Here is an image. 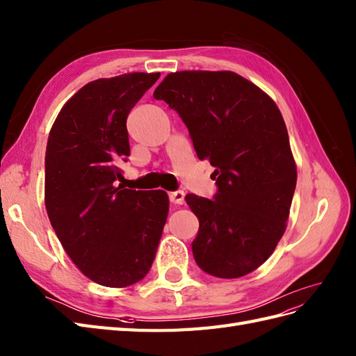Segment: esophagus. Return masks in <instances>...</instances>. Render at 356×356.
<instances>
[{
    "instance_id": "obj_1",
    "label": "esophagus",
    "mask_w": 356,
    "mask_h": 356,
    "mask_svg": "<svg viewBox=\"0 0 356 356\" xmlns=\"http://www.w3.org/2000/svg\"><path fill=\"white\" fill-rule=\"evenodd\" d=\"M184 196L186 193L183 190H177V192H170L169 193V201L175 205H183L184 204Z\"/></svg>"
}]
</instances>
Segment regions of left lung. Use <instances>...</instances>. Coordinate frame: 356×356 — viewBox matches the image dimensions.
<instances>
[{
	"label": "left lung",
	"mask_w": 356,
	"mask_h": 356,
	"mask_svg": "<svg viewBox=\"0 0 356 356\" xmlns=\"http://www.w3.org/2000/svg\"><path fill=\"white\" fill-rule=\"evenodd\" d=\"M154 98L178 113L197 159L216 168L213 201L186 196L199 219L192 243L196 264L225 280L254 272L285 232L296 188V163L280 108L231 71L172 72Z\"/></svg>",
	"instance_id": "left-lung-1"
}]
</instances>
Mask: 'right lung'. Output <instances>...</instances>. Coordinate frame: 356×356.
<instances>
[{
  "mask_svg": "<svg viewBox=\"0 0 356 356\" xmlns=\"http://www.w3.org/2000/svg\"><path fill=\"white\" fill-rule=\"evenodd\" d=\"M160 74L99 78L60 110L45 155V205L74 264L104 287L143 280L157 254L169 197L129 190L119 164L129 155L128 113Z\"/></svg>",
  "mask_w": 356,
  "mask_h": 356,
  "instance_id": "1",
  "label": "right lung"
}]
</instances>
